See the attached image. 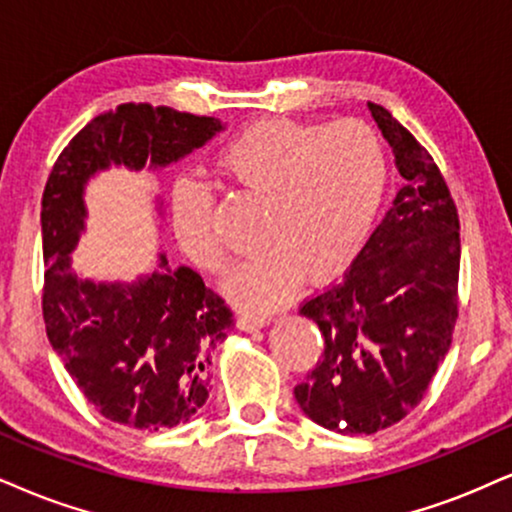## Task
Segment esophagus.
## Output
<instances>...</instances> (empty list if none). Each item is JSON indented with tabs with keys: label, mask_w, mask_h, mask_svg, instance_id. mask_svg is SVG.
I'll list each match as a JSON object with an SVG mask.
<instances>
[{
	"label": "esophagus",
	"mask_w": 512,
	"mask_h": 512,
	"mask_svg": "<svg viewBox=\"0 0 512 512\" xmlns=\"http://www.w3.org/2000/svg\"><path fill=\"white\" fill-rule=\"evenodd\" d=\"M268 323H270L268 315H249V313H244V315H239V318H237V327H239V330H244V332H254V330H258V327H263V325H268Z\"/></svg>",
	"instance_id": "34e87169"
}]
</instances>
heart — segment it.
Here are the masks:
<instances>
[{
    "mask_svg": "<svg viewBox=\"0 0 512 512\" xmlns=\"http://www.w3.org/2000/svg\"><path fill=\"white\" fill-rule=\"evenodd\" d=\"M225 185L263 199L256 256L239 261L225 289L239 306L268 313L311 280L337 275L361 254L387 192V154L375 128L337 123L258 121L227 140L213 161ZM180 249L206 273L225 268L213 227V199L194 180L170 194Z\"/></svg>",
    "mask_w": 512,
    "mask_h": 512,
    "instance_id": "heart-1",
    "label": "heart"
}]
</instances>
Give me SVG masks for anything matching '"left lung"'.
Masks as SVG:
<instances>
[{"label":"left lung","mask_w":512,"mask_h":512,"mask_svg":"<svg viewBox=\"0 0 512 512\" xmlns=\"http://www.w3.org/2000/svg\"><path fill=\"white\" fill-rule=\"evenodd\" d=\"M403 187L342 282L301 306L323 358L296 401L339 434H375L406 418L451 349L458 318V211L427 149L380 104H368Z\"/></svg>","instance_id":"obj_1"}]
</instances>
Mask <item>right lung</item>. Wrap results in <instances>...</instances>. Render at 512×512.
Wrapping results in <instances>:
<instances>
[{
  "mask_svg": "<svg viewBox=\"0 0 512 512\" xmlns=\"http://www.w3.org/2000/svg\"><path fill=\"white\" fill-rule=\"evenodd\" d=\"M225 130L218 118L170 106L121 104L68 142L42 194V313L47 337L85 399L132 430L187 422L208 399L211 351L232 311L192 268L156 256L132 282H94L73 270L85 232V189L109 168L161 170Z\"/></svg>",
  "mask_w": 512,
  "mask_h": 512,
  "instance_id": "right-lung-1",
  "label": "right lung"
}]
</instances>
